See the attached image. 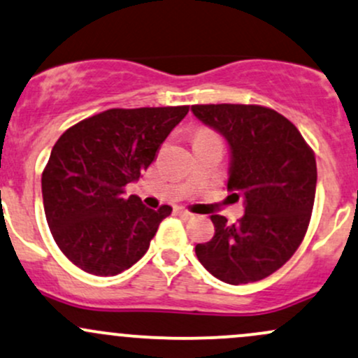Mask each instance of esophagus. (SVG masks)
Segmentation results:
<instances>
[{"label":"esophagus","mask_w":358,"mask_h":358,"mask_svg":"<svg viewBox=\"0 0 358 358\" xmlns=\"http://www.w3.org/2000/svg\"><path fill=\"white\" fill-rule=\"evenodd\" d=\"M176 212H178V214L182 215L183 219H194V217H195V214H192L190 210L183 209V207H178V209H176Z\"/></svg>","instance_id":"esophagus-1"}]
</instances>
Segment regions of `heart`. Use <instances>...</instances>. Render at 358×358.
I'll list each match as a JSON object with an SVG mask.
<instances>
[{
	"mask_svg": "<svg viewBox=\"0 0 358 358\" xmlns=\"http://www.w3.org/2000/svg\"><path fill=\"white\" fill-rule=\"evenodd\" d=\"M199 132H207V131H199Z\"/></svg>",
	"mask_w": 358,
	"mask_h": 358,
	"instance_id": "1",
	"label": "heart"
}]
</instances>
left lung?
<instances>
[{"label":"left lung","mask_w":358,"mask_h":358,"mask_svg":"<svg viewBox=\"0 0 358 358\" xmlns=\"http://www.w3.org/2000/svg\"><path fill=\"white\" fill-rule=\"evenodd\" d=\"M192 112L227 141V190L245 199L238 222L210 215L214 238L195 253L226 284L262 280L296 253L308 231L317 180L313 149L292 122L262 105H194Z\"/></svg>","instance_id":"left-lung-1"}]
</instances>
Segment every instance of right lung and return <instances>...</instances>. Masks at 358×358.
Masks as SVG:
<instances>
[{"instance_id":"right-lung-1","label":"right lung","mask_w":358,"mask_h":358,"mask_svg":"<svg viewBox=\"0 0 358 358\" xmlns=\"http://www.w3.org/2000/svg\"><path fill=\"white\" fill-rule=\"evenodd\" d=\"M182 107L110 108L69 127L42 173L45 219L62 253L85 272L112 277L144 257L170 206L152 210L125 187L141 178Z\"/></svg>"}]
</instances>
